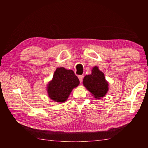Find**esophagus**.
Returning a JSON list of instances; mask_svg holds the SVG:
<instances>
[{"label":"esophagus","mask_w":148,"mask_h":148,"mask_svg":"<svg viewBox=\"0 0 148 148\" xmlns=\"http://www.w3.org/2000/svg\"><path fill=\"white\" fill-rule=\"evenodd\" d=\"M83 77H84L83 76H78V78H79V80L80 83H82V81H83Z\"/></svg>","instance_id":"obj_1"}]
</instances>
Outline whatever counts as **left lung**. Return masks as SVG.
Masks as SVG:
<instances>
[{"label":"left lung","instance_id":"left-lung-1","mask_svg":"<svg viewBox=\"0 0 148 148\" xmlns=\"http://www.w3.org/2000/svg\"><path fill=\"white\" fill-rule=\"evenodd\" d=\"M83 84L87 89L91 92L95 98L103 97L108 90V84L104 74L100 71L98 67L92 68V73L84 77Z\"/></svg>","mask_w":148,"mask_h":148}]
</instances>
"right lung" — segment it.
<instances>
[{
	"label": "right lung",
	"instance_id": "add662e5",
	"mask_svg": "<svg viewBox=\"0 0 148 148\" xmlns=\"http://www.w3.org/2000/svg\"><path fill=\"white\" fill-rule=\"evenodd\" d=\"M79 84V79L72 70L62 67L57 68L47 86L49 98L57 102H64L68 99L72 90Z\"/></svg>",
	"mask_w": 148,
	"mask_h": 148
}]
</instances>
